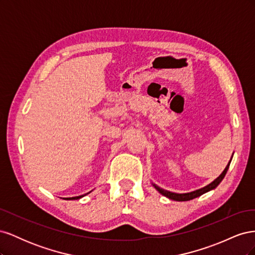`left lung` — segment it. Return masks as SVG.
<instances>
[{
  "label": "left lung",
  "instance_id": "left-lung-1",
  "mask_svg": "<svg viewBox=\"0 0 255 255\" xmlns=\"http://www.w3.org/2000/svg\"><path fill=\"white\" fill-rule=\"evenodd\" d=\"M231 159H232V158H231ZM230 163H231V160H230ZM230 163L228 164V166L226 167L225 170L222 171V173L217 177V179L214 180L211 184H208L207 186H205V187H203V188H201V189H198V190H195V191L188 192V194H174V192L168 191V190H165V189H163V188H160V187L156 186L155 184H153V186L155 187V188L160 192L161 195L167 197V198H169V199H171V200H174V201H189V200H192V199H195V198H197V197L202 196L203 194H205V192L210 191V190H212V189L217 187L218 185L220 184V182L223 180V177H225V175L227 174V171H228V169H229Z\"/></svg>",
  "mask_w": 255,
  "mask_h": 255
}]
</instances>
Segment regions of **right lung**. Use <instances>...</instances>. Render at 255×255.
<instances>
[{
  "label": "right lung",
  "instance_id": "right-lung-1",
  "mask_svg": "<svg viewBox=\"0 0 255 255\" xmlns=\"http://www.w3.org/2000/svg\"><path fill=\"white\" fill-rule=\"evenodd\" d=\"M82 197H84V196H79V197H72V198H68L69 200H76V199H80V198H82Z\"/></svg>",
  "mask_w": 255,
  "mask_h": 255
}]
</instances>
